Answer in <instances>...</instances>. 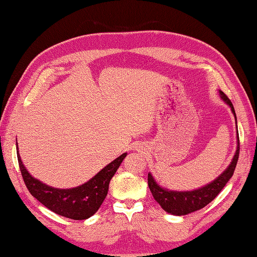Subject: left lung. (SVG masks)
<instances>
[{
  "instance_id": "1",
  "label": "left lung",
  "mask_w": 257,
  "mask_h": 257,
  "mask_svg": "<svg viewBox=\"0 0 257 257\" xmlns=\"http://www.w3.org/2000/svg\"><path fill=\"white\" fill-rule=\"evenodd\" d=\"M220 95L223 98L228 106L231 107L232 112L234 113V117L236 120V114L234 107L232 105L231 100L224 92L220 90ZM237 128V127H236ZM239 155V139H238V132H237V148L235 156H234L231 165L228 166L226 170L223 172L221 176L215 179L214 181L210 184L205 185V187L194 190V191H187V192H178V191H168L166 189H162L160 185L155 181L150 173H148V185L151 191L152 195H154L155 200L161 205L163 210L168 213H171L173 215H185L189 214L191 212L198 211L202 207H204L214 200L217 194H219L222 189L225 187V184L228 182L233 176L234 170L236 168V163L238 160Z\"/></svg>"
}]
</instances>
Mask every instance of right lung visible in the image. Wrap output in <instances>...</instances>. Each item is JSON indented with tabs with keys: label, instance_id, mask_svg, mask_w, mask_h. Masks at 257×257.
I'll use <instances>...</instances> for the list:
<instances>
[{
	"label": "right lung",
	"instance_id": "obj_1",
	"mask_svg": "<svg viewBox=\"0 0 257 257\" xmlns=\"http://www.w3.org/2000/svg\"><path fill=\"white\" fill-rule=\"evenodd\" d=\"M127 154H123L98 172L88 182L73 189H55L38 181L27 172L18 151L20 170L30 193L47 209L72 220H86L99 209L108 193L109 182Z\"/></svg>",
	"mask_w": 257,
	"mask_h": 257
}]
</instances>
